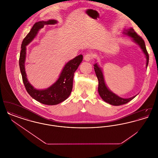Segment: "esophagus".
Here are the masks:
<instances>
[{
    "label": "esophagus",
    "instance_id": "34e87169",
    "mask_svg": "<svg viewBox=\"0 0 158 158\" xmlns=\"http://www.w3.org/2000/svg\"><path fill=\"white\" fill-rule=\"evenodd\" d=\"M93 57H94V55H93L92 53H87L86 54H85V55L84 56V60H85V61H88L91 60V59L93 58Z\"/></svg>",
    "mask_w": 158,
    "mask_h": 158
}]
</instances>
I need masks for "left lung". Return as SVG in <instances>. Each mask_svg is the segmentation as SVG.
Wrapping results in <instances>:
<instances>
[{
  "label": "left lung",
  "instance_id": "obj_1",
  "mask_svg": "<svg viewBox=\"0 0 158 158\" xmlns=\"http://www.w3.org/2000/svg\"><path fill=\"white\" fill-rule=\"evenodd\" d=\"M123 34L124 35H127L128 37L131 38V40H133V41L139 45L140 48L142 49L146 59V68H147L149 63V54L146 50V48L144 40L142 37H140L137 34L134 29L132 28H128L127 30L124 29L123 32ZM94 70H95L96 75L98 78L99 95H100L101 98H102L106 103H108L110 105H115V106L123 105V104H127L129 101L132 100L133 98H135L137 96V95H135V96L130 98H123L114 94L107 87L105 83L104 76L102 69L99 66L97 63H95L94 64Z\"/></svg>",
  "mask_w": 158,
  "mask_h": 158
}]
</instances>
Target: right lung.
Masks as SVG:
<instances>
[{
	"instance_id": "add662e5",
	"label": "right lung",
	"mask_w": 158,
	"mask_h": 158,
	"mask_svg": "<svg viewBox=\"0 0 158 158\" xmlns=\"http://www.w3.org/2000/svg\"><path fill=\"white\" fill-rule=\"evenodd\" d=\"M57 23L55 19H49L47 21H41L35 23L23 40L19 57V68L26 90L32 98L45 105H57L69 97L73 88L74 73L83 60V56L80 54L69 60L63 68L57 80L46 89H38L29 82L25 67L27 46L36 37L38 32L45 25H54Z\"/></svg>"
}]
</instances>
